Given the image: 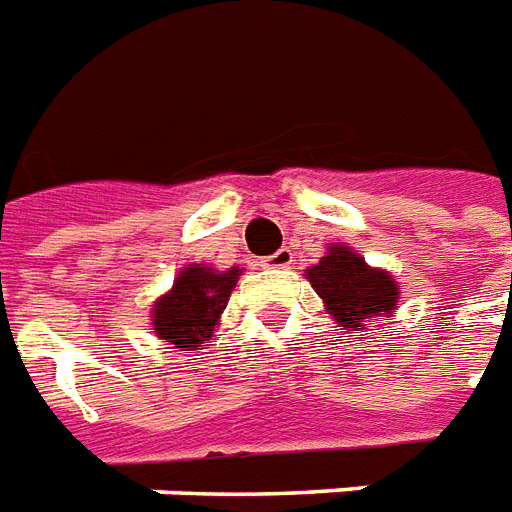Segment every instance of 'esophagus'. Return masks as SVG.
<instances>
[{"instance_id": "esophagus-1", "label": "esophagus", "mask_w": 512, "mask_h": 512, "mask_svg": "<svg viewBox=\"0 0 512 512\" xmlns=\"http://www.w3.org/2000/svg\"><path fill=\"white\" fill-rule=\"evenodd\" d=\"M264 261H267V267H288V264L294 261V253L288 251V248H280V251H275Z\"/></svg>"}]
</instances>
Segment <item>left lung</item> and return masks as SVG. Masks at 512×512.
<instances>
[{
	"mask_svg": "<svg viewBox=\"0 0 512 512\" xmlns=\"http://www.w3.org/2000/svg\"><path fill=\"white\" fill-rule=\"evenodd\" d=\"M315 294L348 332H359L378 315H391L397 305V283L383 270H372L359 253L334 245L324 259L307 270Z\"/></svg>",
	"mask_w": 512,
	"mask_h": 512,
	"instance_id": "obj_1",
	"label": "left lung"
}]
</instances>
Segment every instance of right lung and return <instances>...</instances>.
<instances>
[{"instance_id":"add662e5","label":"right lung","mask_w":512,"mask_h":512,"mask_svg":"<svg viewBox=\"0 0 512 512\" xmlns=\"http://www.w3.org/2000/svg\"><path fill=\"white\" fill-rule=\"evenodd\" d=\"M240 278V267L215 272L191 264L180 272L167 297L153 305V329L180 351H199L215 332L218 318L226 310L232 288Z\"/></svg>"}]
</instances>
